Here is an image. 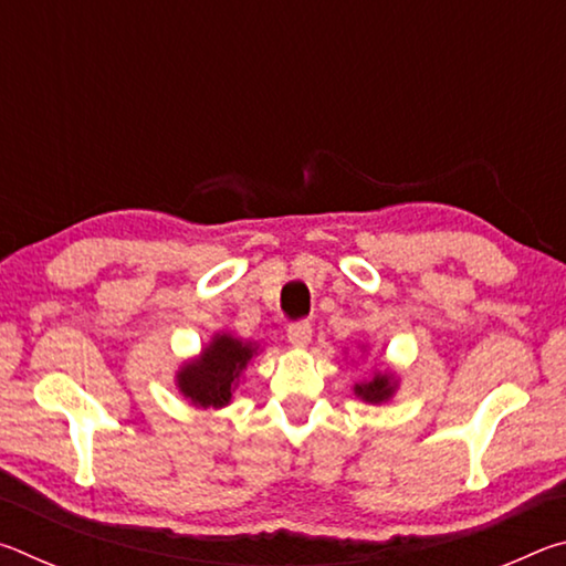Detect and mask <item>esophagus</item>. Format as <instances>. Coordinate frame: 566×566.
<instances>
[{
    "label": "esophagus",
    "instance_id": "1",
    "mask_svg": "<svg viewBox=\"0 0 566 566\" xmlns=\"http://www.w3.org/2000/svg\"><path fill=\"white\" fill-rule=\"evenodd\" d=\"M286 339H290L292 347L296 349H306L312 342V327L310 322H294L290 324V329H286Z\"/></svg>",
    "mask_w": 566,
    "mask_h": 566
}]
</instances>
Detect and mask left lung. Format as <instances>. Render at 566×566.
<instances>
[{"instance_id": "obj_1", "label": "left lung", "mask_w": 566, "mask_h": 566, "mask_svg": "<svg viewBox=\"0 0 566 566\" xmlns=\"http://www.w3.org/2000/svg\"><path fill=\"white\" fill-rule=\"evenodd\" d=\"M361 352H367V347H361ZM397 389H399L397 371L389 367H379L367 381H357V385H354V395H357L361 401H367V405H385V401H389L397 395Z\"/></svg>"}]
</instances>
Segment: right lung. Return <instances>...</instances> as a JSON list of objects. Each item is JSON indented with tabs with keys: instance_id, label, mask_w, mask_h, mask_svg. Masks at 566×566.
<instances>
[{
	"instance_id": "add662e5",
	"label": "right lung",
	"mask_w": 566,
	"mask_h": 566,
	"mask_svg": "<svg viewBox=\"0 0 566 566\" xmlns=\"http://www.w3.org/2000/svg\"><path fill=\"white\" fill-rule=\"evenodd\" d=\"M260 354V344L217 332L197 357L179 364L175 385L179 395L197 409H222L234 399L247 364Z\"/></svg>"
}]
</instances>
